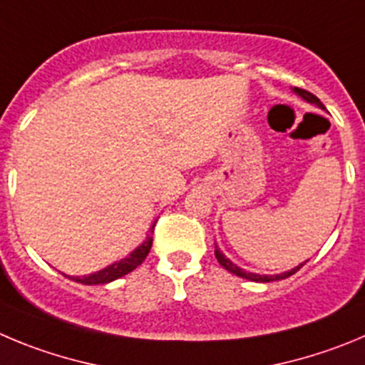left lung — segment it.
<instances>
[{
  "instance_id": "obj_1",
  "label": "left lung",
  "mask_w": 365,
  "mask_h": 365,
  "mask_svg": "<svg viewBox=\"0 0 365 365\" xmlns=\"http://www.w3.org/2000/svg\"><path fill=\"white\" fill-rule=\"evenodd\" d=\"M294 91H295V93L299 95V97L302 98V101L309 102V104H315L317 108H321V110H324V106H322V102L319 101V98H317L315 95H313V93H309V91H306V90H301V88H294ZM214 254H216L217 263H220L221 267L225 268V270H229L230 274L237 275V277H243V279H248V281H255V282H272V281H281V279L290 277V275H294L295 272L301 270V268L304 267V263H306V261H304V263L297 264V267L292 268V270L282 272V274H277V275H261V274H254V272H247V270H243V268L237 267V264H234L232 261H230L229 257H227V255H225L223 252L220 250V247H217L216 243H214Z\"/></svg>"
}]
</instances>
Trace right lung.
I'll list each match as a JSON object with an SVG mask.
<instances>
[{
    "mask_svg": "<svg viewBox=\"0 0 365 365\" xmlns=\"http://www.w3.org/2000/svg\"><path fill=\"white\" fill-rule=\"evenodd\" d=\"M155 223L151 225L148 237H145V240L142 241V243L138 245L135 250L129 252L125 257H122V259L111 263L110 267L102 268V270H98V272H93V274H90V275H66V277H70L71 281H75V282H81V284H108V282L115 281V279H120V277H124V275H128L129 272L135 270L136 267H140L142 261L148 257L149 250H151V245H153L151 234H153V229H155Z\"/></svg>",
    "mask_w": 365,
    "mask_h": 365,
    "instance_id": "1",
    "label": "right lung"
}]
</instances>
